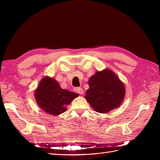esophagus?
I'll return each mask as SVG.
<instances>
[{
  "label": "esophagus",
  "mask_w": 160,
  "mask_h": 160,
  "mask_svg": "<svg viewBox=\"0 0 160 160\" xmlns=\"http://www.w3.org/2000/svg\"><path fill=\"white\" fill-rule=\"evenodd\" d=\"M76 92H77L78 93H79L80 95H82V94L84 93L83 89H82V88H80V87L76 88Z\"/></svg>",
  "instance_id": "obj_1"
}]
</instances>
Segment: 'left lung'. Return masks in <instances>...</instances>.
<instances>
[{
    "label": "left lung",
    "instance_id": "1",
    "mask_svg": "<svg viewBox=\"0 0 160 160\" xmlns=\"http://www.w3.org/2000/svg\"><path fill=\"white\" fill-rule=\"evenodd\" d=\"M89 88L84 98L95 111L107 113L121 105L125 96V86L113 71H97L89 80Z\"/></svg>",
    "mask_w": 160,
    "mask_h": 160
}]
</instances>
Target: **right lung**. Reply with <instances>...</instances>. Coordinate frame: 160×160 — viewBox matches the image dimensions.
Segmentation results:
<instances>
[{
    "instance_id": "add662e5",
    "label": "right lung",
    "mask_w": 160,
    "mask_h": 160,
    "mask_svg": "<svg viewBox=\"0 0 160 160\" xmlns=\"http://www.w3.org/2000/svg\"><path fill=\"white\" fill-rule=\"evenodd\" d=\"M78 94L60 87L53 78L44 77L34 92L37 104L47 113L58 115L67 111L68 106Z\"/></svg>"
}]
</instances>
